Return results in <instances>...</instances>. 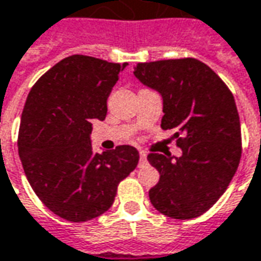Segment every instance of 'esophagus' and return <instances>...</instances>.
I'll use <instances>...</instances> for the list:
<instances>
[{
	"label": "esophagus",
	"mask_w": 261,
	"mask_h": 261,
	"mask_svg": "<svg viewBox=\"0 0 261 261\" xmlns=\"http://www.w3.org/2000/svg\"><path fill=\"white\" fill-rule=\"evenodd\" d=\"M145 164H146V152L141 151L139 152V165L142 167Z\"/></svg>",
	"instance_id": "34e87169"
}]
</instances>
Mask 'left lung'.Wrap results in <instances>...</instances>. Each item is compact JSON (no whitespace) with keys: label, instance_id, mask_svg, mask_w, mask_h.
I'll return each instance as SVG.
<instances>
[{"label":"left lung","instance_id":"1","mask_svg":"<svg viewBox=\"0 0 261 261\" xmlns=\"http://www.w3.org/2000/svg\"><path fill=\"white\" fill-rule=\"evenodd\" d=\"M135 77L162 97V129L174 130L179 158L152 152L159 172L149 190L161 214L190 220L224 194L241 158L240 118L231 92L207 64L195 59L139 63Z\"/></svg>","mask_w":261,"mask_h":261}]
</instances>
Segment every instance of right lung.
<instances>
[{
	"mask_svg": "<svg viewBox=\"0 0 261 261\" xmlns=\"http://www.w3.org/2000/svg\"><path fill=\"white\" fill-rule=\"evenodd\" d=\"M126 63L74 54L59 61L30 90L21 115L18 153L37 197L56 216L82 223L106 213L118 184L134 171L139 152L120 145L94 152L93 120Z\"/></svg>",
	"mask_w": 261,
	"mask_h": 261,
	"instance_id": "obj_1",
	"label": "right lung"
}]
</instances>
